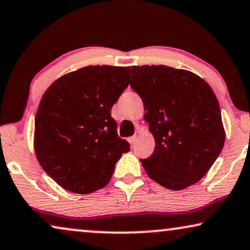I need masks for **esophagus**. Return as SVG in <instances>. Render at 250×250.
Returning <instances> with one entry per match:
<instances>
[{"instance_id": "34e87169", "label": "esophagus", "mask_w": 250, "mask_h": 250, "mask_svg": "<svg viewBox=\"0 0 250 250\" xmlns=\"http://www.w3.org/2000/svg\"><path fill=\"white\" fill-rule=\"evenodd\" d=\"M139 138H140V132H136L135 134L132 136V141H133V143H136V142H138Z\"/></svg>"}]
</instances>
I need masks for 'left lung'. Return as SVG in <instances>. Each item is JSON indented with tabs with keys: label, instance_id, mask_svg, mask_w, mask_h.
<instances>
[{
	"label": "left lung",
	"instance_id": "left-lung-1",
	"mask_svg": "<svg viewBox=\"0 0 250 250\" xmlns=\"http://www.w3.org/2000/svg\"><path fill=\"white\" fill-rule=\"evenodd\" d=\"M129 85L145 104L155 151L140 159L150 179L182 190L205 176L225 141L221 109L211 87L191 71L134 66Z\"/></svg>",
	"mask_w": 250,
	"mask_h": 250
}]
</instances>
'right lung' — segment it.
I'll return each mask as SVG.
<instances>
[{"instance_id": "right-lung-1", "label": "right lung", "mask_w": 250, "mask_h": 250, "mask_svg": "<svg viewBox=\"0 0 250 250\" xmlns=\"http://www.w3.org/2000/svg\"><path fill=\"white\" fill-rule=\"evenodd\" d=\"M129 67L88 66L57 80L35 117L36 158L47 175L71 192L105 187L129 151L117 134L111 108L128 86Z\"/></svg>"}]
</instances>
